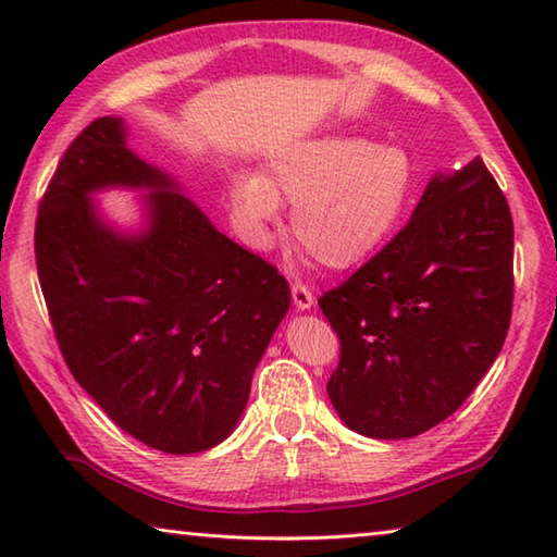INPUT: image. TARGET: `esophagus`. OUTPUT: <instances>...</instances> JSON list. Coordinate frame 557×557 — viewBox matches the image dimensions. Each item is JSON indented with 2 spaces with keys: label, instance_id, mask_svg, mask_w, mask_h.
I'll list each match as a JSON object with an SVG mask.
<instances>
[{
  "label": "esophagus",
  "instance_id": "34e87169",
  "mask_svg": "<svg viewBox=\"0 0 557 557\" xmlns=\"http://www.w3.org/2000/svg\"><path fill=\"white\" fill-rule=\"evenodd\" d=\"M292 301H295L299 312H307V309L314 307V292L301 285V282H292Z\"/></svg>",
  "mask_w": 557,
  "mask_h": 557
}]
</instances>
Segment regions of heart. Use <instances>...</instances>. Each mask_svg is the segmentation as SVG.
I'll use <instances>...</instances> for the list:
<instances>
[{
    "label": "heart",
    "mask_w": 557,
    "mask_h": 557,
    "mask_svg": "<svg viewBox=\"0 0 557 557\" xmlns=\"http://www.w3.org/2000/svg\"><path fill=\"white\" fill-rule=\"evenodd\" d=\"M418 166L403 145L329 132L277 147L265 174L238 172L231 213L243 240L265 248L280 203H292L289 231L329 270L373 258L408 215Z\"/></svg>",
    "instance_id": "obj_1"
}]
</instances>
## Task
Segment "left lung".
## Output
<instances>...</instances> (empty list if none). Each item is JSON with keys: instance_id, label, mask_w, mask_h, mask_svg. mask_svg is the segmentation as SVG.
<instances>
[{"instance_id": "obj_1", "label": "left lung", "mask_w": 557, "mask_h": 557, "mask_svg": "<svg viewBox=\"0 0 557 557\" xmlns=\"http://www.w3.org/2000/svg\"><path fill=\"white\" fill-rule=\"evenodd\" d=\"M513 221L482 159L437 172L379 256L319 299L342 342L326 383L348 430L422 435L465 403L511 322Z\"/></svg>"}]
</instances>
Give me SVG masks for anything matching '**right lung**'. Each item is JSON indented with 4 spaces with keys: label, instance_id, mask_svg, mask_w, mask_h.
<instances>
[{
    "label": "right lung",
    "instance_id": "right-lung-1",
    "mask_svg": "<svg viewBox=\"0 0 557 557\" xmlns=\"http://www.w3.org/2000/svg\"><path fill=\"white\" fill-rule=\"evenodd\" d=\"M127 135L122 117H98L65 149L36 221V268L81 388L147 447L194 455L238 425L289 285ZM112 187L144 196L135 230L99 209Z\"/></svg>",
    "mask_w": 557,
    "mask_h": 557
}]
</instances>
